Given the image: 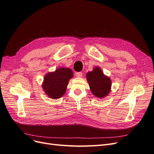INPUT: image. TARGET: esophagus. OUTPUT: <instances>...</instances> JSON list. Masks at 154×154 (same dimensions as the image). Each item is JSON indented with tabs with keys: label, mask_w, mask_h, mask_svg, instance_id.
Returning a JSON list of instances; mask_svg holds the SVG:
<instances>
[{
	"label": "esophagus",
	"mask_w": 154,
	"mask_h": 154,
	"mask_svg": "<svg viewBox=\"0 0 154 154\" xmlns=\"http://www.w3.org/2000/svg\"><path fill=\"white\" fill-rule=\"evenodd\" d=\"M75 75L76 77H78V78H80V77H82L83 76V73L82 72H77L75 73Z\"/></svg>",
	"instance_id": "1"
}]
</instances>
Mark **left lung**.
Wrapping results in <instances>:
<instances>
[{
    "label": "left lung",
    "instance_id": "obj_1",
    "mask_svg": "<svg viewBox=\"0 0 154 154\" xmlns=\"http://www.w3.org/2000/svg\"><path fill=\"white\" fill-rule=\"evenodd\" d=\"M87 79L90 90L98 98H103L109 93L111 81L109 77L103 75L100 67H96L93 71L87 74Z\"/></svg>",
    "mask_w": 154,
    "mask_h": 154
}]
</instances>
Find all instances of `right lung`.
I'll list each match as a JSON object with an SVG mask.
<instances>
[{
	"mask_svg": "<svg viewBox=\"0 0 154 154\" xmlns=\"http://www.w3.org/2000/svg\"><path fill=\"white\" fill-rule=\"evenodd\" d=\"M72 76L71 69L60 67L55 72L47 74L42 87L48 97L54 99L59 98L64 94L69 80Z\"/></svg>",
	"mask_w": 154,
	"mask_h": 154,
	"instance_id": "right-lung-1",
	"label": "right lung"
}]
</instances>
